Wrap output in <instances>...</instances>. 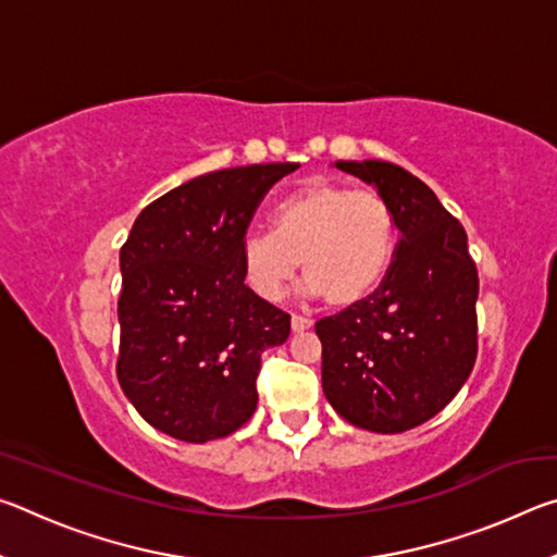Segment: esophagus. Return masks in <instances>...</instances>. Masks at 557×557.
I'll return each instance as SVG.
<instances>
[{"label":"esophagus","mask_w":557,"mask_h":557,"mask_svg":"<svg viewBox=\"0 0 557 557\" xmlns=\"http://www.w3.org/2000/svg\"><path fill=\"white\" fill-rule=\"evenodd\" d=\"M289 324H292V332H307V329H312V326H314L312 319H307V317H299V314H292Z\"/></svg>","instance_id":"1"}]
</instances>
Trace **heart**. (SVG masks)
<instances>
[{
	"label": "heart",
	"instance_id": "1",
	"mask_svg": "<svg viewBox=\"0 0 557 557\" xmlns=\"http://www.w3.org/2000/svg\"><path fill=\"white\" fill-rule=\"evenodd\" d=\"M395 243V213L381 194L314 178L277 201L272 233L243 235L238 256L245 285L260 299L277 301L301 260L312 295L351 309L383 285Z\"/></svg>",
	"mask_w": 557,
	"mask_h": 557
}]
</instances>
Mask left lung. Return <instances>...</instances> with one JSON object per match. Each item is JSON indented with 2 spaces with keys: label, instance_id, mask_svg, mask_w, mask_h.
Masks as SVG:
<instances>
[{
  "label": "left lung",
  "instance_id": "left-lung-1",
  "mask_svg": "<svg viewBox=\"0 0 557 557\" xmlns=\"http://www.w3.org/2000/svg\"><path fill=\"white\" fill-rule=\"evenodd\" d=\"M336 166L379 188L400 240L373 297L317 322L322 388L351 425L395 435L435 418L474 369L479 275L465 225L418 176L381 159Z\"/></svg>",
  "mask_w": 557,
  "mask_h": 557
}]
</instances>
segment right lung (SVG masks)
<instances>
[{"instance_id":"obj_1","label":"right lung","mask_w":557,"mask_h":557,"mask_svg":"<svg viewBox=\"0 0 557 557\" xmlns=\"http://www.w3.org/2000/svg\"><path fill=\"white\" fill-rule=\"evenodd\" d=\"M299 164L221 169L172 188L137 215L120 250L117 381L149 425L203 442L258 408L260 356L289 336V314L243 280L252 213Z\"/></svg>"}]
</instances>
